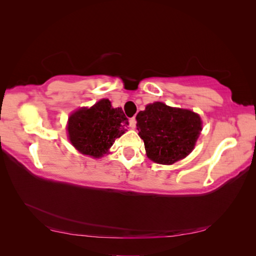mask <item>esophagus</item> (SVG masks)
I'll return each mask as SVG.
<instances>
[{"label": "esophagus", "instance_id": "esophagus-1", "mask_svg": "<svg viewBox=\"0 0 256 256\" xmlns=\"http://www.w3.org/2000/svg\"><path fill=\"white\" fill-rule=\"evenodd\" d=\"M136 118H130V120H129V126H130V128L134 129V128H136Z\"/></svg>", "mask_w": 256, "mask_h": 256}]
</instances>
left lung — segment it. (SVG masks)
Wrapping results in <instances>:
<instances>
[{"label": "left lung", "instance_id": "1", "mask_svg": "<svg viewBox=\"0 0 256 256\" xmlns=\"http://www.w3.org/2000/svg\"><path fill=\"white\" fill-rule=\"evenodd\" d=\"M136 120L147 157L160 164H173L188 156L202 130L196 113L162 102L146 106Z\"/></svg>", "mask_w": 256, "mask_h": 256}]
</instances>
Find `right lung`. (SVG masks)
Returning <instances> with one entry per match:
<instances>
[{"instance_id":"1","label":"right lung","mask_w":256,"mask_h":256,"mask_svg":"<svg viewBox=\"0 0 256 256\" xmlns=\"http://www.w3.org/2000/svg\"><path fill=\"white\" fill-rule=\"evenodd\" d=\"M129 125L120 108H112L102 99L90 109L82 108L68 120V134L72 144L83 154L102 157Z\"/></svg>"}]
</instances>
